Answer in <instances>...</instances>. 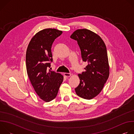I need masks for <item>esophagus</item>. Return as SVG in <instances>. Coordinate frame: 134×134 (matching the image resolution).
<instances>
[{"mask_svg":"<svg viewBox=\"0 0 134 134\" xmlns=\"http://www.w3.org/2000/svg\"><path fill=\"white\" fill-rule=\"evenodd\" d=\"M64 75L65 76V77H70V76H71V74L70 73H64Z\"/></svg>","mask_w":134,"mask_h":134,"instance_id":"34e87169","label":"esophagus"}]
</instances>
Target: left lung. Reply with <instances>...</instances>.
Returning <instances> with one entry per match:
<instances>
[{
    "mask_svg": "<svg viewBox=\"0 0 134 134\" xmlns=\"http://www.w3.org/2000/svg\"><path fill=\"white\" fill-rule=\"evenodd\" d=\"M70 38L77 41L83 62L87 63L85 71L79 74L80 83L75 92L80 97L91 100L101 92L109 77L107 48L99 35L86 29L76 30Z\"/></svg>",
    "mask_w": 134,
    "mask_h": 134,
    "instance_id": "obj_1",
    "label": "left lung"
}]
</instances>
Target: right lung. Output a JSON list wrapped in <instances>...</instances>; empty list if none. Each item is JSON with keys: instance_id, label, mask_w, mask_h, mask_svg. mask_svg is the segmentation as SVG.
Returning <instances> with one entry per match:
<instances>
[{"instance_id": "add662e5", "label": "right lung", "mask_w": 134, "mask_h": 134, "mask_svg": "<svg viewBox=\"0 0 134 134\" xmlns=\"http://www.w3.org/2000/svg\"><path fill=\"white\" fill-rule=\"evenodd\" d=\"M62 33L55 29L41 30L32 38L26 50V66L29 79L35 92L46 102L56 97L64 80L60 74L48 70L53 60L52 44Z\"/></svg>"}]
</instances>
